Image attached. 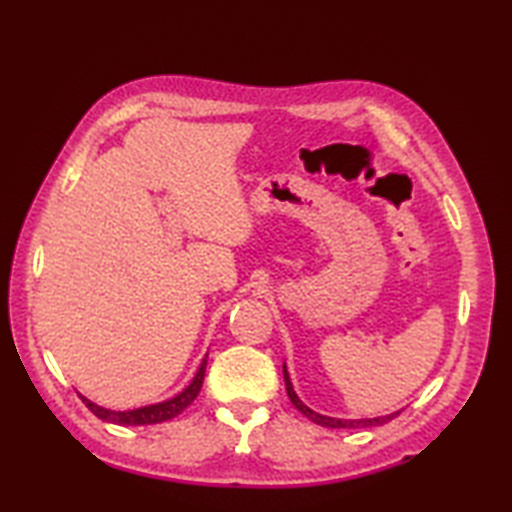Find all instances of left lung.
<instances>
[{
  "instance_id": "obj_1",
  "label": "left lung",
  "mask_w": 512,
  "mask_h": 512,
  "mask_svg": "<svg viewBox=\"0 0 512 512\" xmlns=\"http://www.w3.org/2000/svg\"><path fill=\"white\" fill-rule=\"evenodd\" d=\"M284 384H287V393H289V400L291 404L296 406V409L307 415V418L311 422L320 424V427H327V429H363V427H379V424H386L391 422L395 415H400V411H395L391 415H381V418H361V420H341V418H329V415H320L316 411H311L307 404L300 402V397L296 395V391H293V384L289 379V372H287V366H284Z\"/></svg>"
}]
</instances>
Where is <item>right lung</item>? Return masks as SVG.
I'll use <instances>...</instances> for the list:
<instances>
[{"instance_id":"obj_1","label":"right lung","mask_w":512,"mask_h":512,"mask_svg":"<svg viewBox=\"0 0 512 512\" xmlns=\"http://www.w3.org/2000/svg\"><path fill=\"white\" fill-rule=\"evenodd\" d=\"M205 366H207V354L201 363V368H198L196 377L192 379V384H189L183 393H178L176 397H171L167 402H160V404H151V406H142V409H133V411H110V409H103V406L90 402L88 397L81 395L83 404L88 406V409L97 415V418L112 422V424H121V427H140V424H158V422H167L171 418H176L178 413H183L189 404L196 400V395L201 393V386H203V377H205Z\"/></svg>"}]
</instances>
